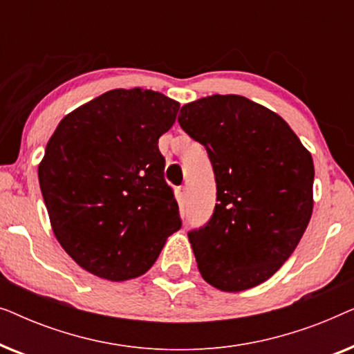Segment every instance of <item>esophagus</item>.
Segmentation results:
<instances>
[{"label":"esophagus","mask_w":354,"mask_h":354,"mask_svg":"<svg viewBox=\"0 0 354 354\" xmlns=\"http://www.w3.org/2000/svg\"><path fill=\"white\" fill-rule=\"evenodd\" d=\"M177 195H178V198H180V201H185L187 196H188V188L185 185L178 187L177 188Z\"/></svg>","instance_id":"1"}]
</instances>
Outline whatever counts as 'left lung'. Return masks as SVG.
<instances>
[{
  "mask_svg": "<svg viewBox=\"0 0 354 354\" xmlns=\"http://www.w3.org/2000/svg\"><path fill=\"white\" fill-rule=\"evenodd\" d=\"M178 124L206 148L216 176L214 214L188 234L203 279L222 292L266 282L311 219V153L279 114L240 95L192 101Z\"/></svg>",
  "mask_w": 354,
  "mask_h": 354,
  "instance_id": "8db88e82",
  "label": "left lung"
}]
</instances>
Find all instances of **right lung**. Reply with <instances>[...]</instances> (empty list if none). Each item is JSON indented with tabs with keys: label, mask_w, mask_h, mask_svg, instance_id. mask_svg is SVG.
Segmentation results:
<instances>
[{
	"label": "right lung",
	"mask_w": 354,
	"mask_h": 354,
	"mask_svg": "<svg viewBox=\"0 0 354 354\" xmlns=\"http://www.w3.org/2000/svg\"><path fill=\"white\" fill-rule=\"evenodd\" d=\"M180 104L159 91L115 88L61 120L38 164L51 229L86 272L140 277L180 229L158 140Z\"/></svg>",
	"instance_id": "obj_1"
}]
</instances>
